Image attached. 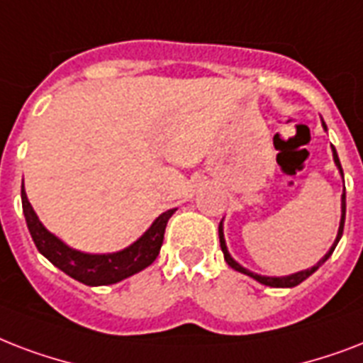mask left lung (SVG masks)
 Wrapping results in <instances>:
<instances>
[{"mask_svg":"<svg viewBox=\"0 0 363 363\" xmlns=\"http://www.w3.org/2000/svg\"><path fill=\"white\" fill-rule=\"evenodd\" d=\"M322 125H324L325 128V123L322 121ZM331 151H333V161H335L337 168H339V172H341L342 176V168H341V162H339V157H337V151L335 147L331 145ZM345 213H347V195L342 193L341 196V223H339V231H337V238H335V242H333V246L330 248V252L322 257V259L316 263L314 267H311V269H307V271H299L296 272V274H289V277H261V274H255V272L248 271V269H244L242 265H238L237 261L233 259L231 254L227 252V246H225V238H223V225L220 223V244H221V252H223V257H225L227 261V265L231 267V269H235V271L238 272H242V274H248V277H252L254 280H257L259 284H265V286H271V288H294V286H297V284H301L303 280H307L311 274H313L316 269H318L324 261H328V257H330L331 254H333V250H335L337 242L341 240L342 237V227H345Z\"/></svg>","mask_w":363,"mask_h":363,"instance_id":"1","label":"left lung"}]
</instances>
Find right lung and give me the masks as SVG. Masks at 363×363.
<instances>
[{"label": "right lung", "instance_id": "1", "mask_svg": "<svg viewBox=\"0 0 363 363\" xmlns=\"http://www.w3.org/2000/svg\"><path fill=\"white\" fill-rule=\"evenodd\" d=\"M22 212L26 218L28 231L32 235L33 244L38 246L39 254H43L47 259L67 277L75 278L86 286H108L117 284L125 278L143 271L157 259L161 252L164 229L168 220L172 218L176 208L162 212L153 225L138 238L136 242L130 244L128 248L115 252V254H83L77 250L69 248L58 237L49 233L39 221L38 213L33 212L32 204L28 201L24 182H22Z\"/></svg>", "mask_w": 363, "mask_h": 363}]
</instances>
